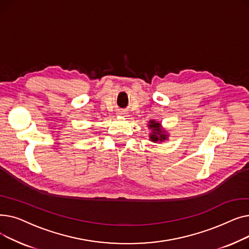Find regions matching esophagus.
<instances>
[{
    "mask_svg": "<svg viewBox=\"0 0 249 249\" xmlns=\"http://www.w3.org/2000/svg\"><path fill=\"white\" fill-rule=\"evenodd\" d=\"M120 114H124V113H120Z\"/></svg>",
    "mask_w": 249,
    "mask_h": 249,
    "instance_id": "esophagus-1",
    "label": "esophagus"
}]
</instances>
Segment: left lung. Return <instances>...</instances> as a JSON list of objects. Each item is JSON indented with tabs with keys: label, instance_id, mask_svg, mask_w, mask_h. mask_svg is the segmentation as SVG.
<instances>
[{
	"label": "left lung",
	"instance_id": "8db88e82",
	"mask_svg": "<svg viewBox=\"0 0 249 249\" xmlns=\"http://www.w3.org/2000/svg\"><path fill=\"white\" fill-rule=\"evenodd\" d=\"M149 127L152 129V134L150 135V138L152 141L156 142V141H162L164 139H166V136L165 134H163L161 132V129H160V124L159 122H155L154 120L150 121V124H149Z\"/></svg>",
	"mask_w": 249,
	"mask_h": 249
}]
</instances>
